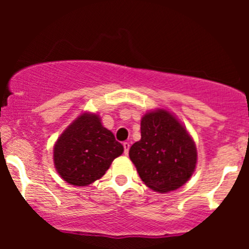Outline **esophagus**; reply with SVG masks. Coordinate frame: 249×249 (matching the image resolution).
I'll return each instance as SVG.
<instances>
[{"instance_id": "esophagus-1", "label": "esophagus", "mask_w": 249, "mask_h": 249, "mask_svg": "<svg viewBox=\"0 0 249 249\" xmlns=\"http://www.w3.org/2000/svg\"><path fill=\"white\" fill-rule=\"evenodd\" d=\"M123 145H124L125 155H127V153H129V149H130V143L129 142H124V143H123Z\"/></svg>"}]
</instances>
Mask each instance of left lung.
I'll use <instances>...</instances> for the list:
<instances>
[{"instance_id":"8db88e82","label":"left lung","mask_w":249,"mask_h":249,"mask_svg":"<svg viewBox=\"0 0 249 249\" xmlns=\"http://www.w3.org/2000/svg\"><path fill=\"white\" fill-rule=\"evenodd\" d=\"M141 179L158 193L182 187L195 171L197 153L187 129L165 109L148 112L141 120V140L129 150Z\"/></svg>"}]
</instances>
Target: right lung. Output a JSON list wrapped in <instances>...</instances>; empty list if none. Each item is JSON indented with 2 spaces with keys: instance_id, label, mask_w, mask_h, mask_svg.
I'll list each match as a JSON object with an SVG mask.
<instances>
[{
  "instance_id": "right-lung-1",
  "label": "right lung",
  "mask_w": 249,
  "mask_h": 249,
  "mask_svg": "<svg viewBox=\"0 0 249 249\" xmlns=\"http://www.w3.org/2000/svg\"><path fill=\"white\" fill-rule=\"evenodd\" d=\"M123 152V144L104 127L99 115L83 113L55 143L54 165L62 179L84 187L101 178Z\"/></svg>"
}]
</instances>
